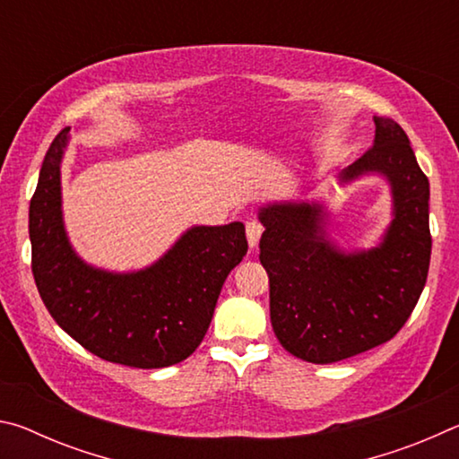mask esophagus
Returning a JSON list of instances; mask_svg holds the SVG:
<instances>
[{"instance_id":"obj_1","label":"esophagus","mask_w":459,"mask_h":459,"mask_svg":"<svg viewBox=\"0 0 459 459\" xmlns=\"http://www.w3.org/2000/svg\"><path fill=\"white\" fill-rule=\"evenodd\" d=\"M261 235H263V227H261V224H259V222H255V221H248V222H247V238H248V247H251V248L257 247Z\"/></svg>"}]
</instances>
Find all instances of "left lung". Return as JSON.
I'll return each instance as SVG.
<instances>
[{"instance_id":"obj_1","label":"left lung","mask_w":459,"mask_h":459,"mask_svg":"<svg viewBox=\"0 0 459 459\" xmlns=\"http://www.w3.org/2000/svg\"><path fill=\"white\" fill-rule=\"evenodd\" d=\"M375 127L370 150L338 180H386L393 219L377 247L340 248L328 237L324 202L283 200L259 208L271 325L285 351L306 362H338L385 344L405 325L427 281L429 180L399 123L375 117Z\"/></svg>"}]
</instances>
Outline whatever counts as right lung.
Masks as SVG:
<instances>
[{"instance_id": "obj_1", "label": "right lung", "mask_w": 459, "mask_h": 459, "mask_svg": "<svg viewBox=\"0 0 459 459\" xmlns=\"http://www.w3.org/2000/svg\"><path fill=\"white\" fill-rule=\"evenodd\" d=\"M71 127L46 152L30 202L32 273L46 309L99 359L164 368L188 359L211 325L224 279L247 255L243 222L190 227L150 267L127 273L79 257L62 216L60 164Z\"/></svg>"}]
</instances>
